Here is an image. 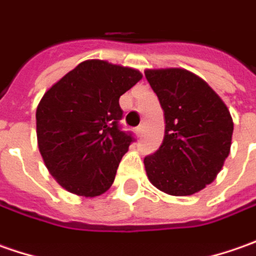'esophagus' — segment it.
<instances>
[{
	"label": "esophagus",
	"mask_w": 256,
	"mask_h": 256,
	"mask_svg": "<svg viewBox=\"0 0 256 256\" xmlns=\"http://www.w3.org/2000/svg\"><path fill=\"white\" fill-rule=\"evenodd\" d=\"M143 130H144V128H143V126H138V128H136V134L138 137H142V134H143Z\"/></svg>",
	"instance_id": "34e87169"
}]
</instances>
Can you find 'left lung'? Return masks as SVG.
Wrapping results in <instances>:
<instances>
[{
    "label": "left lung",
    "mask_w": 256,
    "mask_h": 256,
    "mask_svg": "<svg viewBox=\"0 0 256 256\" xmlns=\"http://www.w3.org/2000/svg\"><path fill=\"white\" fill-rule=\"evenodd\" d=\"M144 75L166 120L163 143L144 157L147 177L170 196L198 192L216 180L230 154V110L206 80L186 69H147Z\"/></svg>",
    "instance_id": "obj_1"
}]
</instances>
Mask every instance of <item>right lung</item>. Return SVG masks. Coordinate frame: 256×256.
I'll return each mask as SVG.
<instances>
[{
  "label": "right lung",
  "mask_w": 256,
  "mask_h": 256,
  "mask_svg": "<svg viewBox=\"0 0 256 256\" xmlns=\"http://www.w3.org/2000/svg\"><path fill=\"white\" fill-rule=\"evenodd\" d=\"M142 79L133 68L90 59L48 89L36 109L40 156L69 192L96 197L110 188L134 137L120 128L119 99Z\"/></svg>",
  "instance_id": "obj_1"
}]
</instances>
